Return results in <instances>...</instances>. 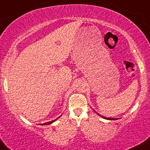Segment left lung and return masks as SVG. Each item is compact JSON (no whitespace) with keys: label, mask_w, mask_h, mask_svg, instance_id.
Instances as JSON below:
<instances>
[{"label":"left lung","mask_w":150,"mask_h":150,"mask_svg":"<svg viewBox=\"0 0 150 150\" xmlns=\"http://www.w3.org/2000/svg\"><path fill=\"white\" fill-rule=\"evenodd\" d=\"M108 120H113V119H109V118H108Z\"/></svg>","instance_id":"1"}]
</instances>
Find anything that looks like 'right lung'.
Masks as SVG:
<instances>
[{"label":"right lung","instance_id":"obj_1","mask_svg":"<svg viewBox=\"0 0 150 150\" xmlns=\"http://www.w3.org/2000/svg\"><path fill=\"white\" fill-rule=\"evenodd\" d=\"M55 121H56V119H55V120H54V121H51V122H46V123L42 124V125H50V124L53 123V122H55Z\"/></svg>","mask_w":150,"mask_h":150}]
</instances>
